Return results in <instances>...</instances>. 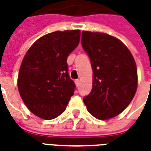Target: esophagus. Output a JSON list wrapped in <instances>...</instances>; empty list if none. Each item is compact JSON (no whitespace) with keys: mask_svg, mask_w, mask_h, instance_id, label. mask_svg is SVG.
Wrapping results in <instances>:
<instances>
[{"mask_svg":"<svg viewBox=\"0 0 151 151\" xmlns=\"http://www.w3.org/2000/svg\"><path fill=\"white\" fill-rule=\"evenodd\" d=\"M75 84L77 86H79V85H80V80H79V79L75 80Z\"/></svg>","mask_w":151,"mask_h":151,"instance_id":"obj_1","label":"esophagus"}]
</instances>
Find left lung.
<instances>
[{"mask_svg":"<svg viewBox=\"0 0 151 151\" xmlns=\"http://www.w3.org/2000/svg\"><path fill=\"white\" fill-rule=\"evenodd\" d=\"M81 42L93 70L91 91L83 98L87 111L99 120L116 116L136 93L134 58L120 40L105 33L83 31Z\"/></svg>","mask_w":151,"mask_h":151,"instance_id":"1","label":"left lung"}]
</instances>
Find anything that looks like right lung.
<instances>
[{"label": "right lung", "mask_w": 151, "mask_h": 151, "mask_svg": "<svg viewBox=\"0 0 151 151\" xmlns=\"http://www.w3.org/2000/svg\"><path fill=\"white\" fill-rule=\"evenodd\" d=\"M79 30L55 31L36 40L20 66L18 87L22 101L35 116L52 120L65 110L76 86L67 57L78 47Z\"/></svg>", "instance_id": "right-lung-1"}]
</instances>
